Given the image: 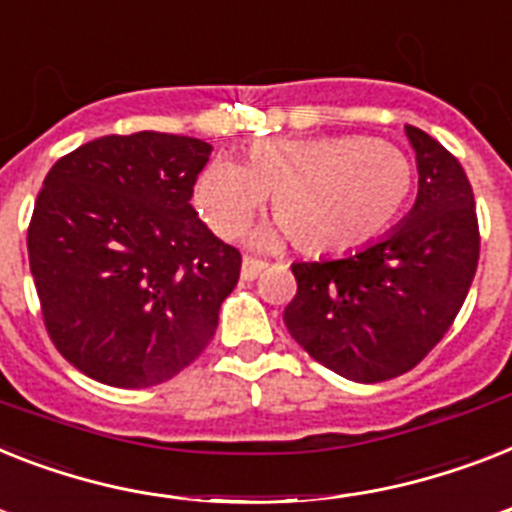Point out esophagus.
<instances>
[{
  "mask_svg": "<svg viewBox=\"0 0 512 512\" xmlns=\"http://www.w3.org/2000/svg\"><path fill=\"white\" fill-rule=\"evenodd\" d=\"M263 268H265L263 260H257V257H244L242 278H244V281H255V278L263 273Z\"/></svg>",
  "mask_w": 512,
  "mask_h": 512,
  "instance_id": "1",
  "label": "esophagus"
}]
</instances>
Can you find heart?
<instances>
[{
  "label": "heart",
  "mask_w": 512,
  "mask_h": 512,
  "mask_svg": "<svg viewBox=\"0 0 512 512\" xmlns=\"http://www.w3.org/2000/svg\"><path fill=\"white\" fill-rule=\"evenodd\" d=\"M413 162L386 139L350 134L252 141L242 162L218 157L194 186V205L218 236H234L270 194L276 220L257 247L294 239L305 252H350L381 236L413 191Z\"/></svg>",
  "instance_id": "1"
}]
</instances>
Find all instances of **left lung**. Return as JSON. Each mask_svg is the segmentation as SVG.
Wrapping results in <instances>:
<instances>
[{"instance_id": "8db88e82", "label": "left lung", "mask_w": 512, "mask_h": 512, "mask_svg": "<svg viewBox=\"0 0 512 512\" xmlns=\"http://www.w3.org/2000/svg\"><path fill=\"white\" fill-rule=\"evenodd\" d=\"M418 197L392 234L318 263H294L284 323L328 371L376 384L421 363L460 313L479 265L476 202L460 162L405 126Z\"/></svg>"}]
</instances>
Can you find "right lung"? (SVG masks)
Listing matches in <instances>:
<instances>
[{
	"label": "right lung",
	"mask_w": 512,
	"mask_h": 512,
	"mask_svg": "<svg viewBox=\"0 0 512 512\" xmlns=\"http://www.w3.org/2000/svg\"><path fill=\"white\" fill-rule=\"evenodd\" d=\"M213 147L139 131L54 162L33 205L28 260L54 347L94 381L144 389L194 363L242 255L191 194Z\"/></svg>",
	"instance_id": "right-lung-1"
}]
</instances>
